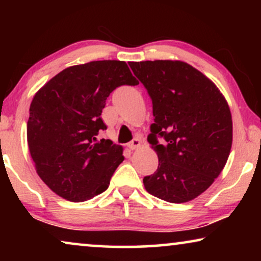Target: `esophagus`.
Here are the masks:
<instances>
[{
    "instance_id": "34e87169",
    "label": "esophagus",
    "mask_w": 261,
    "mask_h": 261,
    "mask_svg": "<svg viewBox=\"0 0 261 261\" xmlns=\"http://www.w3.org/2000/svg\"><path fill=\"white\" fill-rule=\"evenodd\" d=\"M141 146V140L140 139H133L129 144H128V147H129L132 151H134V149H138L139 147Z\"/></svg>"
}]
</instances>
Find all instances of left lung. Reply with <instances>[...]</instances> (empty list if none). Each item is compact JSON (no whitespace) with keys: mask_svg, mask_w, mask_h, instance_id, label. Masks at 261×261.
Here are the masks:
<instances>
[{"mask_svg":"<svg viewBox=\"0 0 261 261\" xmlns=\"http://www.w3.org/2000/svg\"><path fill=\"white\" fill-rule=\"evenodd\" d=\"M152 98L154 123L147 140L158 169L144 178L146 191L185 203L203 194L226 165L233 142L229 106L219 88L180 60L130 62ZM166 139L159 144L156 135Z\"/></svg>","mask_w":261,"mask_h":261,"instance_id":"left-lung-1","label":"left lung"}]
</instances>
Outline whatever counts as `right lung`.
Segmentation results:
<instances>
[{"instance_id": "1", "label": "right lung", "mask_w": 261, "mask_h": 261, "mask_svg": "<svg viewBox=\"0 0 261 261\" xmlns=\"http://www.w3.org/2000/svg\"><path fill=\"white\" fill-rule=\"evenodd\" d=\"M139 82L120 60L70 66L34 95L27 141L41 180L60 197L84 202L102 194L123 162L122 146L97 141L107 97L120 85Z\"/></svg>"}]
</instances>
